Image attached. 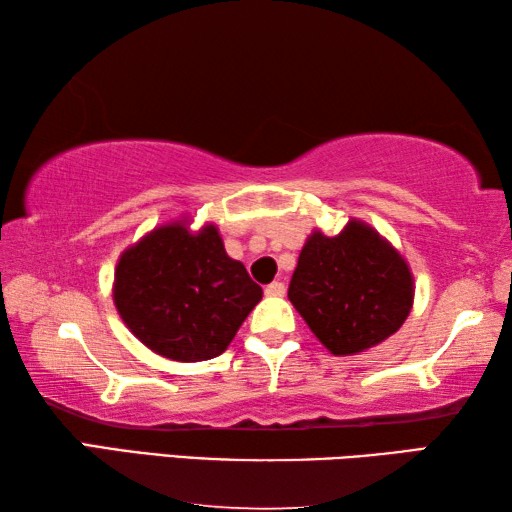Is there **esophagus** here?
<instances>
[{"label": "esophagus", "mask_w": 512, "mask_h": 512, "mask_svg": "<svg viewBox=\"0 0 512 512\" xmlns=\"http://www.w3.org/2000/svg\"><path fill=\"white\" fill-rule=\"evenodd\" d=\"M284 291H287V287H284V282H271L268 284V287L264 289V293L266 296H275V298H280V296H284Z\"/></svg>", "instance_id": "obj_1"}]
</instances>
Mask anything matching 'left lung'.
<instances>
[{
	"label": "left lung",
	"instance_id": "obj_1",
	"mask_svg": "<svg viewBox=\"0 0 512 512\" xmlns=\"http://www.w3.org/2000/svg\"><path fill=\"white\" fill-rule=\"evenodd\" d=\"M289 300L329 352L357 354L402 327L413 305V277L386 239L350 221L341 235L314 232L307 239Z\"/></svg>",
	"mask_w": 512,
	"mask_h": 512
}]
</instances>
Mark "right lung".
Returning a JSON list of instances; mask_svg holds the SVG:
<instances>
[{"label": "right lung", "mask_w": 512, "mask_h": 512, "mask_svg": "<svg viewBox=\"0 0 512 512\" xmlns=\"http://www.w3.org/2000/svg\"><path fill=\"white\" fill-rule=\"evenodd\" d=\"M112 296L146 348L189 363L228 348L262 300V287L228 257L214 225L192 235L183 223H171L119 257Z\"/></svg>", "instance_id": "add662e5"}]
</instances>
